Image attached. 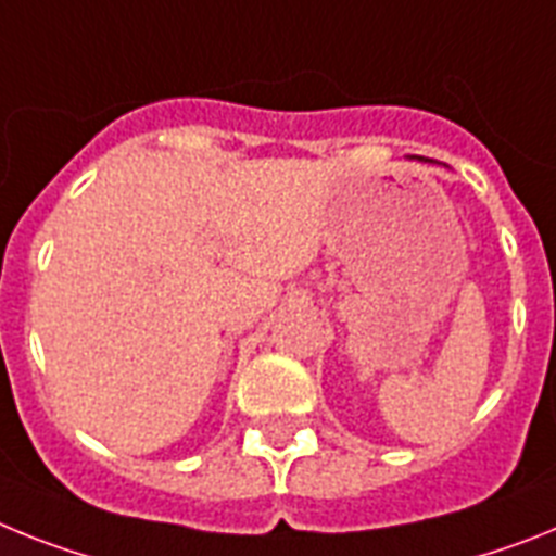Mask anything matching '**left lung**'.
<instances>
[{
	"label": "left lung",
	"instance_id": "obj_1",
	"mask_svg": "<svg viewBox=\"0 0 556 556\" xmlns=\"http://www.w3.org/2000/svg\"><path fill=\"white\" fill-rule=\"evenodd\" d=\"M412 159H419V162H422V156H412Z\"/></svg>",
	"mask_w": 556,
	"mask_h": 556
}]
</instances>
